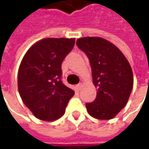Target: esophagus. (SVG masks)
Instances as JSON below:
<instances>
[{
  "label": "esophagus",
  "instance_id": "esophagus-1",
  "mask_svg": "<svg viewBox=\"0 0 149 149\" xmlns=\"http://www.w3.org/2000/svg\"><path fill=\"white\" fill-rule=\"evenodd\" d=\"M81 87H82V84H81V83L78 84L77 85H76V88H77V89H79V90L81 89Z\"/></svg>",
  "mask_w": 149,
  "mask_h": 149
}]
</instances>
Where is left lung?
<instances>
[{
  "mask_svg": "<svg viewBox=\"0 0 149 149\" xmlns=\"http://www.w3.org/2000/svg\"><path fill=\"white\" fill-rule=\"evenodd\" d=\"M78 48L89 58L97 96L86 103L87 111L98 119H111L123 109L134 85L131 66L123 54L111 42L100 37H84Z\"/></svg>",
  "mask_w": 149,
  "mask_h": 149,
  "instance_id": "obj_1",
  "label": "left lung"
}]
</instances>
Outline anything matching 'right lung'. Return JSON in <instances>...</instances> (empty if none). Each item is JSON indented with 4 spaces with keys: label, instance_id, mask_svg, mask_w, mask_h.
<instances>
[{
    "label": "right lung",
    "instance_id": "right-lung-1",
    "mask_svg": "<svg viewBox=\"0 0 149 149\" xmlns=\"http://www.w3.org/2000/svg\"><path fill=\"white\" fill-rule=\"evenodd\" d=\"M75 40L46 38L27 50L18 71V90L25 105L40 120L62 117L74 90L65 85L61 65Z\"/></svg>",
    "mask_w": 149,
    "mask_h": 149
}]
</instances>
